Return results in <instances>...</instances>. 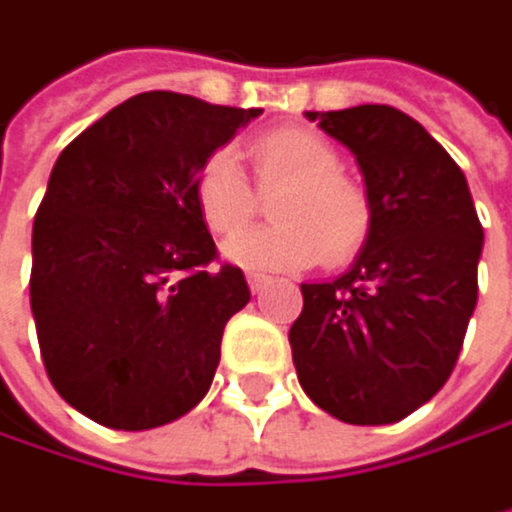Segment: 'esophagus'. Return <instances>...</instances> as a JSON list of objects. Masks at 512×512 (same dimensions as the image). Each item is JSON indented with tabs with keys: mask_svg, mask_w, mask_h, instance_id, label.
Here are the masks:
<instances>
[{
	"mask_svg": "<svg viewBox=\"0 0 512 512\" xmlns=\"http://www.w3.org/2000/svg\"><path fill=\"white\" fill-rule=\"evenodd\" d=\"M247 283H250V292H253V295H262V292L268 289L271 280H268L265 274H247Z\"/></svg>",
	"mask_w": 512,
	"mask_h": 512,
	"instance_id": "esophagus-1",
	"label": "esophagus"
}]
</instances>
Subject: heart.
Wrapping results in <instances>:
<instances>
[{
  "instance_id": "b5f03b06",
  "label": "heart",
  "mask_w": 512,
  "mask_h": 512,
  "mask_svg": "<svg viewBox=\"0 0 512 512\" xmlns=\"http://www.w3.org/2000/svg\"><path fill=\"white\" fill-rule=\"evenodd\" d=\"M256 184L286 190L274 202L277 226L232 238L223 253L229 262L253 271H301L331 253L343 262L355 256L373 223L370 199L361 184L340 172L337 148L307 128L262 133L250 145ZM193 202L208 232L238 235L256 214V193L232 154H211L193 181Z\"/></svg>"
}]
</instances>
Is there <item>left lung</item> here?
Returning <instances> with one entry per match:
<instances>
[{
	"label": "left lung",
	"mask_w": 512,
	"mask_h": 512,
	"mask_svg": "<svg viewBox=\"0 0 512 512\" xmlns=\"http://www.w3.org/2000/svg\"><path fill=\"white\" fill-rule=\"evenodd\" d=\"M307 119L355 154L373 223L343 277L301 283L289 331L298 382L343 423H396L456 367L483 226L462 169L411 116L364 104Z\"/></svg>",
	"instance_id": "1"
}]
</instances>
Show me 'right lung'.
Wrapping results in <instances>:
<instances>
[{"mask_svg": "<svg viewBox=\"0 0 512 512\" xmlns=\"http://www.w3.org/2000/svg\"><path fill=\"white\" fill-rule=\"evenodd\" d=\"M262 110L142 92L56 160L32 226V316L59 396L110 429H154L211 387L250 301L193 202L199 166Z\"/></svg>", "mask_w": 512, "mask_h": 512, "instance_id": "obj_1", "label": "right lung"}]
</instances>
